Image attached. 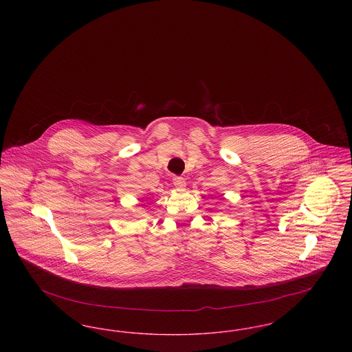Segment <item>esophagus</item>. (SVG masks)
Wrapping results in <instances>:
<instances>
[{
    "label": "esophagus",
    "mask_w": 352,
    "mask_h": 352,
    "mask_svg": "<svg viewBox=\"0 0 352 352\" xmlns=\"http://www.w3.org/2000/svg\"><path fill=\"white\" fill-rule=\"evenodd\" d=\"M173 184H174V186H175L177 188H179V190H184V187H186V182H184V179L182 177H174V178H173Z\"/></svg>",
    "instance_id": "34e87169"
}]
</instances>
